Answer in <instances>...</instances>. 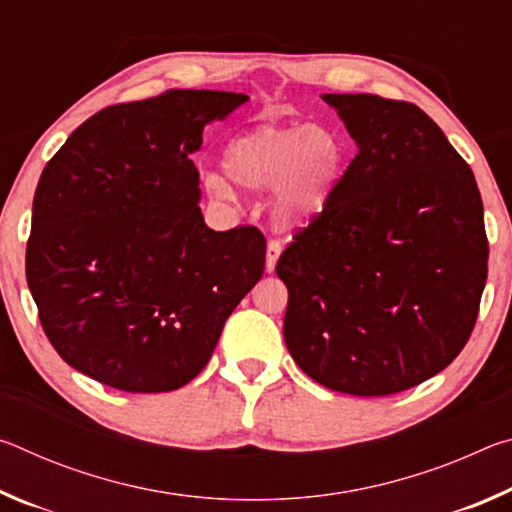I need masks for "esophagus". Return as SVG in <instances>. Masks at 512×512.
Wrapping results in <instances>:
<instances>
[{"instance_id": "34e87169", "label": "esophagus", "mask_w": 512, "mask_h": 512, "mask_svg": "<svg viewBox=\"0 0 512 512\" xmlns=\"http://www.w3.org/2000/svg\"><path fill=\"white\" fill-rule=\"evenodd\" d=\"M282 253V244L277 239H271L266 246V271H273L277 264V257Z\"/></svg>"}]
</instances>
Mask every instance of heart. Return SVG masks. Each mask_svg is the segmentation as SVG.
Instances as JSON below:
<instances>
[{
	"label": "heart",
	"mask_w": 512,
	"mask_h": 512,
	"mask_svg": "<svg viewBox=\"0 0 512 512\" xmlns=\"http://www.w3.org/2000/svg\"><path fill=\"white\" fill-rule=\"evenodd\" d=\"M345 164L343 140L329 128L309 124H259L225 144L221 167L232 183L264 192L273 187V219L282 228L320 212L339 183ZM216 196H230L225 180H207Z\"/></svg>",
	"instance_id": "b5f03b06"
}]
</instances>
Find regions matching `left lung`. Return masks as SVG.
I'll list each match as a JSON object with an SVG mask.
<instances>
[{
  "label": "left lung",
  "mask_w": 512,
  "mask_h": 512,
  "mask_svg": "<svg viewBox=\"0 0 512 512\" xmlns=\"http://www.w3.org/2000/svg\"><path fill=\"white\" fill-rule=\"evenodd\" d=\"M357 155L277 259L284 341L332 391L379 397L438 375L470 339L488 277L474 173L415 103L323 94Z\"/></svg>",
  "instance_id": "1"
}]
</instances>
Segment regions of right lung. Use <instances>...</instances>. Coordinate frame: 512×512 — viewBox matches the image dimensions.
Instances as JSON below:
<instances>
[{"label": "right lung", "instance_id": "add662e5", "mask_svg": "<svg viewBox=\"0 0 512 512\" xmlns=\"http://www.w3.org/2000/svg\"><path fill=\"white\" fill-rule=\"evenodd\" d=\"M248 101L167 90L76 128L33 196L27 282L69 366L126 393H167L201 372L225 320L264 273L253 225H205L189 155Z\"/></svg>", "mask_w": 512, "mask_h": 512}]
</instances>
